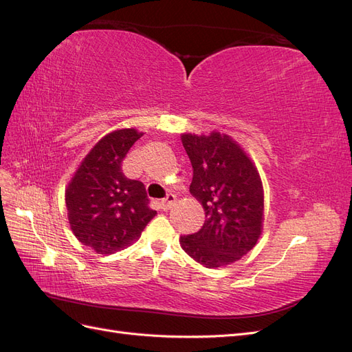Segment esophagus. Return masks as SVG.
Returning <instances> with one entry per match:
<instances>
[{"instance_id":"34e87169","label":"esophagus","mask_w":352,"mask_h":352,"mask_svg":"<svg viewBox=\"0 0 352 352\" xmlns=\"http://www.w3.org/2000/svg\"><path fill=\"white\" fill-rule=\"evenodd\" d=\"M175 202H176V197L173 194H167L166 198H163L162 202H160V207H162L164 211H167L175 206Z\"/></svg>"}]
</instances>
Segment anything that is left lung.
Returning <instances> with one entry per match:
<instances>
[{"instance_id":"obj_1","label":"left lung","mask_w":352,"mask_h":352,"mask_svg":"<svg viewBox=\"0 0 352 352\" xmlns=\"http://www.w3.org/2000/svg\"><path fill=\"white\" fill-rule=\"evenodd\" d=\"M192 164V194L206 221L192 235L180 236L185 252L208 269L238 261L257 243L263 226L261 179L241 146L228 135H182Z\"/></svg>"}]
</instances>
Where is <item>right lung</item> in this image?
I'll list each match as a JSON object with an SVG mask.
<instances>
[{
	"mask_svg": "<svg viewBox=\"0 0 352 352\" xmlns=\"http://www.w3.org/2000/svg\"><path fill=\"white\" fill-rule=\"evenodd\" d=\"M142 133L120 129L105 135L85 157L66 190L70 228L83 245L98 254H114L141 236L157 211L145 186L127 179L122 162Z\"/></svg>",
	"mask_w": 352,
	"mask_h": 352,
	"instance_id": "right-lung-1",
	"label": "right lung"
}]
</instances>
